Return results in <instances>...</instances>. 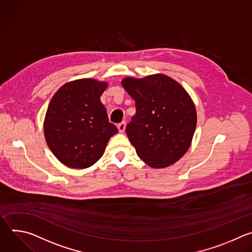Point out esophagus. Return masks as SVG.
<instances>
[{"label":"esophagus","mask_w":252,"mask_h":252,"mask_svg":"<svg viewBox=\"0 0 252 252\" xmlns=\"http://www.w3.org/2000/svg\"><path fill=\"white\" fill-rule=\"evenodd\" d=\"M117 128H118L119 132L123 133V132L125 131V128H126V122H125V121H123V122L119 123V124H118V126H117Z\"/></svg>","instance_id":"1"}]
</instances>
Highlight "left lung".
Masks as SVG:
<instances>
[{
	"mask_svg": "<svg viewBox=\"0 0 252 252\" xmlns=\"http://www.w3.org/2000/svg\"><path fill=\"white\" fill-rule=\"evenodd\" d=\"M122 85L135 100L136 114L126 134L137 155L152 168L179 161L190 146L196 111L185 88L165 74L126 77Z\"/></svg>",
	"mask_w": 252,
	"mask_h": 252,
	"instance_id": "obj_1",
	"label": "left lung"
}]
</instances>
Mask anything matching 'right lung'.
<instances>
[{"mask_svg": "<svg viewBox=\"0 0 252 252\" xmlns=\"http://www.w3.org/2000/svg\"><path fill=\"white\" fill-rule=\"evenodd\" d=\"M107 85L91 78L77 79L63 84L50 100L43 123L44 137L63 165L75 169L94 165L118 132L100 101Z\"/></svg>", "mask_w": 252, "mask_h": 252, "instance_id": "add662e5", "label": "right lung"}]
</instances>
